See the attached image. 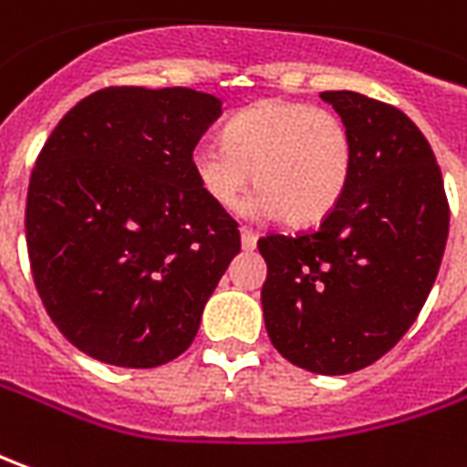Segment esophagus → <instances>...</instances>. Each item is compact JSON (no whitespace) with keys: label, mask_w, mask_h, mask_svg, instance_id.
Masks as SVG:
<instances>
[{"label":"esophagus","mask_w":467,"mask_h":467,"mask_svg":"<svg viewBox=\"0 0 467 467\" xmlns=\"http://www.w3.org/2000/svg\"><path fill=\"white\" fill-rule=\"evenodd\" d=\"M240 240H243V250H253L257 244V234L250 227H243L240 230Z\"/></svg>","instance_id":"1"}]
</instances>
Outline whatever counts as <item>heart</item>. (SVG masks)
Returning a JSON list of instances; mask_svg holds the SVG:
<instances>
[{
  "instance_id": "b5f03b06",
  "label": "heart",
  "mask_w": 467,
  "mask_h": 467,
  "mask_svg": "<svg viewBox=\"0 0 467 467\" xmlns=\"http://www.w3.org/2000/svg\"><path fill=\"white\" fill-rule=\"evenodd\" d=\"M189 166L204 197L223 210L243 202L253 171L260 189L255 210L308 227L344 200L354 141L334 110L273 98L240 110L224 126V143H197Z\"/></svg>"
}]
</instances>
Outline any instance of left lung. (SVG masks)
<instances>
[{
    "label": "left lung",
    "mask_w": 467,
    "mask_h": 467,
    "mask_svg": "<svg viewBox=\"0 0 467 467\" xmlns=\"http://www.w3.org/2000/svg\"><path fill=\"white\" fill-rule=\"evenodd\" d=\"M354 141L344 200L318 230L257 240L265 328L283 358L313 374L374 364L422 311L445 253L450 210L430 143L402 110L326 90Z\"/></svg>",
    "instance_id": "obj_1"
}]
</instances>
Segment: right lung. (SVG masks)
I'll list each match as a JSON object with an SVG mask.
<instances>
[{"label": "right lung", "instance_id": "1", "mask_svg": "<svg viewBox=\"0 0 467 467\" xmlns=\"http://www.w3.org/2000/svg\"><path fill=\"white\" fill-rule=\"evenodd\" d=\"M223 116L192 88H103L67 110L27 189L29 265L63 336L113 367L184 354L204 303L240 253L233 217L189 154Z\"/></svg>", "mask_w": 467, "mask_h": 467}]
</instances>
